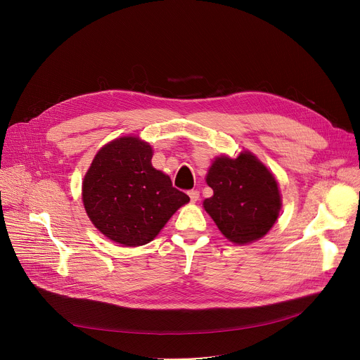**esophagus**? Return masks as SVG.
Here are the masks:
<instances>
[{
	"label": "esophagus",
	"mask_w": 360,
	"mask_h": 360,
	"mask_svg": "<svg viewBox=\"0 0 360 360\" xmlns=\"http://www.w3.org/2000/svg\"><path fill=\"white\" fill-rule=\"evenodd\" d=\"M188 195H189V198H191V200H192V202L199 200V192H198V191H193V189H192V191H189V192H188Z\"/></svg>",
	"instance_id": "obj_1"
}]
</instances>
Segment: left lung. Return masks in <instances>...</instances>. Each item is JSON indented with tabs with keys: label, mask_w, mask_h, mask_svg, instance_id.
I'll list each match as a JSON object with an SVG mask.
<instances>
[{
	"label": "left lung",
	"mask_w": 360,
	"mask_h": 360,
	"mask_svg": "<svg viewBox=\"0 0 360 360\" xmlns=\"http://www.w3.org/2000/svg\"><path fill=\"white\" fill-rule=\"evenodd\" d=\"M207 184L214 195L203 208L233 243H249L268 233L279 217L281 195L275 176L252 153L218 158Z\"/></svg>",
	"instance_id": "1"
}]
</instances>
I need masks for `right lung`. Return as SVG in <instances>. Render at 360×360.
I'll list each match as a JSON object with an SVG mask.
<instances>
[{"label": "right lung", "mask_w": 360, "mask_h": 360, "mask_svg": "<svg viewBox=\"0 0 360 360\" xmlns=\"http://www.w3.org/2000/svg\"><path fill=\"white\" fill-rule=\"evenodd\" d=\"M152 148L124 136L102 148L82 184L92 224L114 242L139 246L155 238L189 196L150 164Z\"/></svg>", "instance_id": "obj_1"}]
</instances>
